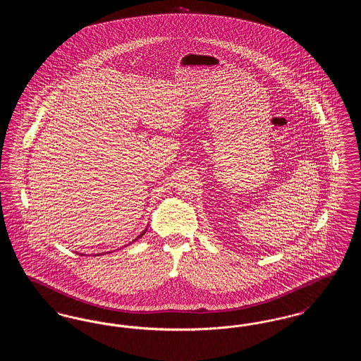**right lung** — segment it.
Wrapping results in <instances>:
<instances>
[{
    "mask_svg": "<svg viewBox=\"0 0 361 361\" xmlns=\"http://www.w3.org/2000/svg\"><path fill=\"white\" fill-rule=\"evenodd\" d=\"M145 233H146V230H145V231H143V233H142V234H140V235H139V237H137V238H140V237H142V235H143V234H145Z\"/></svg>",
    "mask_w": 361,
    "mask_h": 361,
    "instance_id": "obj_1",
    "label": "right lung"
}]
</instances>
